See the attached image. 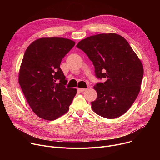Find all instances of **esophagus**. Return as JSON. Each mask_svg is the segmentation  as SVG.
Instances as JSON below:
<instances>
[{
	"label": "esophagus",
	"mask_w": 160,
	"mask_h": 160,
	"mask_svg": "<svg viewBox=\"0 0 160 160\" xmlns=\"http://www.w3.org/2000/svg\"><path fill=\"white\" fill-rule=\"evenodd\" d=\"M78 90L80 92H84L86 90V89H84V88H78Z\"/></svg>",
	"instance_id": "esophagus-1"
}]
</instances>
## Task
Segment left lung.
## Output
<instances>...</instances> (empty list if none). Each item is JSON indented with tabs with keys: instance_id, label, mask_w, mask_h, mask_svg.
<instances>
[{
	"instance_id": "obj_1",
	"label": "left lung",
	"mask_w": 160,
	"mask_h": 160,
	"mask_svg": "<svg viewBox=\"0 0 160 160\" xmlns=\"http://www.w3.org/2000/svg\"><path fill=\"white\" fill-rule=\"evenodd\" d=\"M77 47L93 62L95 77L104 82L94 86L97 98L91 108L98 115L117 118L136 99L143 77L141 62L128 42L117 33H100L82 39Z\"/></svg>"
}]
</instances>
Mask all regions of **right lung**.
Instances as JSON below:
<instances>
[{
    "instance_id": "add662e5",
    "label": "right lung",
    "mask_w": 160,
    "mask_h": 160,
    "mask_svg": "<svg viewBox=\"0 0 160 160\" xmlns=\"http://www.w3.org/2000/svg\"><path fill=\"white\" fill-rule=\"evenodd\" d=\"M75 43L62 38H43L32 43L24 52L19 83L28 104L39 117L55 120L69 111L77 89L66 88L60 68L64 56Z\"/></svg>"
}]
</instances>
